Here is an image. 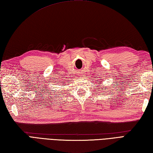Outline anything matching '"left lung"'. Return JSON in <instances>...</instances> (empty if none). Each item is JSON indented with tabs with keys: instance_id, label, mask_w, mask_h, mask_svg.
Here are the masks:
<instances>
[{
	"instance_id": "left-lung-1",
	"label": "left lung",
	"mask_w": 153,
	"mask_h": 153,
	"mask_svg": "<svg viewBox=\"0 0 153 153\" xmlns=\"http://www.w3.org/2000/svg\"><path fill=\"white\" fill-rule=\"evenodd\" d=\"M100 79H101V78H100ZM97 82H99V81H98V80H97ZM100 82H101V81H100ZM101 89V88H100H100H99V87H98V89Z\"/></svg>"
}]
</instances>
